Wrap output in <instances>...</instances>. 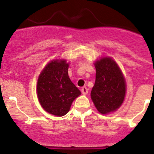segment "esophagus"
Masks as SVG:
<instances>
[{"mask_svg": "<svg viewBox=\"0 0 154 154\" xmlns=\"http://www.w3.org/2000/svg\"><path fill=\"white\" fill-rule=\"evenodd\" d=\"M82 93L83 95H87L88 93V89L86 87H83L82 88Z\"/></svg>", "mask_w": 154, "mask_h": 154, "instance_id": "1", "label": "esophagus"}]
</instances>
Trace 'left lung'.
Listing matches in <instances>:
<instances>
[{
    "label": "left lung",
    "instance_id": "1",
    "mask_svg": "<svg viewBox=\"0 0 154 154\" xmlns=\"http://www.w3.org/2000/svg\"><path fill=\"white\" fill-rule=\"evenodd\" d=\"M96 82L90 96L97 110L103 115L116 111L126 96V82L117 63L111 57H102L94 63Z\"/></svg>",
    "mask_w": 154,
    "mask_h": 154
}]
</instances>
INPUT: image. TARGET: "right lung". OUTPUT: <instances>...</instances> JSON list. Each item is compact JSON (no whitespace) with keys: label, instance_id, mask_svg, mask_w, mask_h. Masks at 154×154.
<instances>
[{"label":"right lung","instance_id":"1","mask_svg":"<svg viewBox=\"0 0 154 154\" xmlns=\"http://www.w3.org/2000/svg\"><path fill=\"white\" fill-rule=\"evenodd\" d=\"M69 63L65 59H54L48 63L39 75L37 96L46 112L63 116L69 112L72 101L81 91L68 75Z\"/></svg>","mask_w":154,"mask_h":154}]
</instances>
